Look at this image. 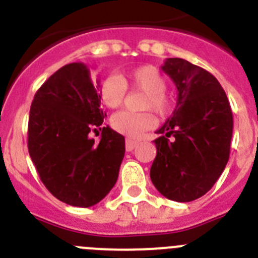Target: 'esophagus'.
<instances>
[{
  "label": "esophagus",
  "instance_id": "1",
  "mask_svg": "<svg viewBox=\"0 0 258 258\" xmlns=\"http://www.w3.org/2000/svg\"><path fill=\"white\" fill-rule=\"evenodd\" d=\"M137 146H138V142H137V141H133V140H131V138H127L126 143H125V149H126V151H133Z\"/></svg>",
  "mask_w": 258,
  "mask_h": 258
}]
</instances>
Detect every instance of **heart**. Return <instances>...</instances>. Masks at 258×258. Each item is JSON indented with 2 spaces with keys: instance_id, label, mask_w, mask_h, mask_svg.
Listing matches in <instances>:
<instances>
[{
  "instance_id": "heart-1",
  "label": "heart",
  "mask_w": 258,
  "mask_h": 258,
  "mask_svg": "<svg viewBox=\"0 0 258 258\" xmlns=\"http://www.w3.org/2000/svg\"><path fill=\"white\" fill-rule=\"evenodd\" d=\"M126 88L138 89L146 93L142 102L143 109H151L159 116H165L170 111V99L165 94L166 80L154 66H141L131 72L104 80L99 88L102 103L108 108L120 107L124 102ZM154 122V116L150 112L121 111L111 118V126L131 138H137L143 132L151 129Z\"/></svg>"
}]
</instances>
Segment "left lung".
Returning <instances> with one entry per match:
<instances>
[{
  "label": "left lung",
  "instance_id": "8db88e82",
  "mask_svg": "<svg viewBox=\"0 0 258 258\" xmlns=\"http://www.w3.org/2000/svg\"><path fill=\"white\" fill-rule=\"evenodd\" d=\"M161 70L178 94L173 115L156 131L161 137L154 141L150 177L166 199L192 202L211 190L229 161L232 112L218 80L204 68L168 58Z\"/></svg>",
  "mask_w": 258,
  "mask_h": 258
}]
</instances>
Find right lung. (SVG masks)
<instances>
[{"label":"right lung","instance_id":"1","mask_svg":"<svg viewBox=\"0 0 258 258\" xmlns=\"http://www.w3.org/2000/svg\"><path fill=\"white\" fill-rule=\"evenodd\" d=\"M98 86L86 64L70 63L42 84L29 111L28 151L41 181L56 199L80 208L111 191L125 154V138L109 126L99 142L89 137L106 117Z\"/></svg>","mask_w":258,"mask_h":258}]
</instances>
